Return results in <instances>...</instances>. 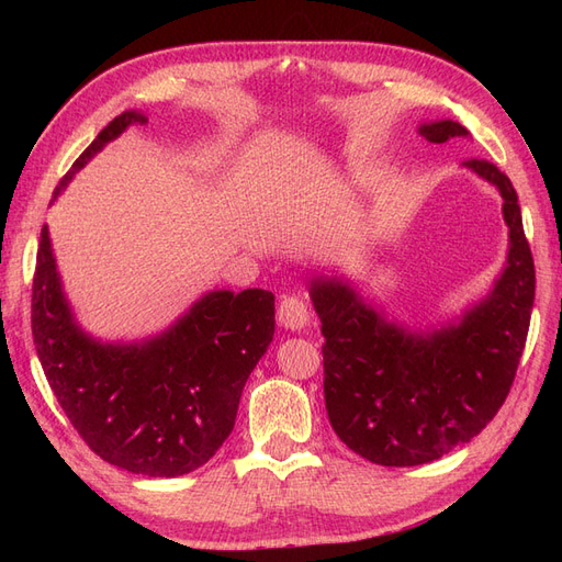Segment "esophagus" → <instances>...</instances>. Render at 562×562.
I'll list each match as a JSON object with an SVG mask.
<instances>
[{
  "label": "esophagus",
  "mask_w": 562,
  "mask_h": 562,
  "mask_svg": "<svg viewBox=\"0 0 562 562\" xmlns=\"http://www.w3.org/2000/svg\"><path fill=\"white\" fill-rule=\"evenodd\" d=\"M277 318H279L281 326L288 328V330H302L310 323V310L300 297L288 295L279 304Z\"/></svg>",
  "instance_id": "esophagus-1"
}]
</instances>
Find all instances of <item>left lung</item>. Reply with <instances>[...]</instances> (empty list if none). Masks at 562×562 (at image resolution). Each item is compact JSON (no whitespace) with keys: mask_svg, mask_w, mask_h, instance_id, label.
<instances>
[{"mask_svg":"<svg viewBox=\"0 0 562 562\" xmlns=\"http://www.w3.org/2000/svg\"><path fill=\"white\" fill-rule=\"evenodd\" d=\"M419 133L438 145L469 135L450 119ZM464 166L499 190L512 248L495 291L459 326L405 333L366 307L349 285L312 281L326 337L328 419L339 440L372 464H427L469 443L497 415L516 378L535 302L532 250L512 180L485 159Z\"/></svg>","mask_w":562,"mask_h":562,"instance_id":"obj_1","label":"left lung"}]
</instances>
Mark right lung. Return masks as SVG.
Returning a JSON list of instances; mask_svg holds the SVG:
<instances>
[{"label":"right lung","instance_id":"right-lung-1","mask_svg":"<svg viewBox=\"0 0 562 562\" xmlns=\"http://www.w3.org/2000/svg\"><path fill=\"white\" fill-rule=\"evenodd\" d=\"M131 124L147 119L114 116L60 187ZM32 337L48 386L83 443L119 469L173 479L206 464L232 434L246 380L274 337V293L217 291L145 345H100L72 321L44 225L32 277Z\"/></svg>","mask_w":562,"mask_h":562}]
</instances>
